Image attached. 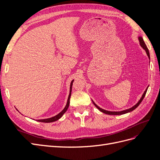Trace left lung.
Returning <instances> with one entry per match:
<instances>
[{"label":"left lung","instance_id":"1","mask_svg":"<svg viewBox=\"0 0 160 160\" xmlns=\"http://www.w3.org/2000/svg\"><path fill=\"white\" fill-rule=\"evenodd\" d=\"M139 42H140V45H141L142 47H143V49L146 51L147 55H148V57L149 58V50H148V47H147L146 45L145 44V42H144V41H143V38L141 37H139ZM147 90H148V88L146 89V91H144V93H143V95H142V98L140 99V100L138 101V103L136 105H135L133 106V107H132V108H129V109H128L123 110V111H106V110H104V109H103L100 108L99 107H98V106L97 105L93 102V104L95 105V107H96L97 108H98L99 111H101V112H103V113H105V114H108V115H122V114L127 113H128V112H131V111H133L135 109H136V108L138 107V106H139V105L142 103V100L143 99L145 95H146V94Z\"/></svg>","mask_w":160,"mask_h":160}]
</instances>
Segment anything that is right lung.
<instances>
[{"mask_svg":"<svg viewBox=\"0 0 160 160\" xmlns=\"http://www.w3.org/2000/svg\"><path fill=\"white\" fill-rule=\"evenodd\" d=\"M73 80L71 81V87H70V93L69 95V98H68V100H67V105L65 106V108H64V109L62 110L61 112H60L59 114L54 116V117L49 118V119H39L38 120V122H43V123H51V122H55V121L58 120L59 119H60L62 115H63L65 112L69 108V103H70V98H71V91H72V83H73Z\"/></svg>","mask_w":160,"mask_h":160,"instance_id":"right-lung-1","label":"right lung"}]
</instances>
